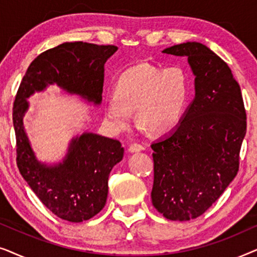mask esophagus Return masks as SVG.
Returning a JSON list of instances; mask_svg holds the SVG:
<instances>
[{"mask_svg": "<svg viewBox=\"0 0 257 257\" xmlns=\"http://www.w3.org/2000/svg\"><path fill=\"white\" fill-rule=\"evenodd\" d=\"M144 150H145V147H144L143 145H140V144H137V143L132 144V145L128 147V151L131 153H133V152H140V151H144Z\"/></svg>", "mask_w": 257, "mask_h": 257, "instance_id": "obj_1", "label": "esophagus"}]
</instances>
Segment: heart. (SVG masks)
<instances>
[{
    "label": "heart",
    "instance_id": "1",
    "mask_svg": "<svg viewBox=\"0 0 257 257\" xmlns=\"http://www.w3.org/2000/svg\"><path fill=\"white\" fill-rule=\"evenodd\" d=\"M189 97L188 77L180 66L140 63L126 69L105 100V115L117 130L130 126L132 111L144 128L166 133L180 124Z\"/></svg>",
    "mask_w": 257,
    "mask_h": 257
}]
</instances>
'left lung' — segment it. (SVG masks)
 Returning a JSON list of instances; mask_svg holds the SVG:
<instances>
[{"instance_id":"8db88e82","label":"left lung","mask_w":257,"mask_h":257,"mask_svg":"<svg viewBox=\"0 0 257 257\" xmlns=\"http://www.w3.org/2000/svg\"><path fill=\"white\" fill-rule=\"evenodd\" d=\"M163 52L187 56L195 98L177 128L151 145V198L166 219L188 221L202 215L236 177L247 114L229 66L206 45L187 42Z\"/></svg>"}]
</instances>
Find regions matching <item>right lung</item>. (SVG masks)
<instances>
[{"instance_id":"right-lung-1","label":"right lung","mask_w":257,"mask_h":257,"mask_svg":"<svg viewBox=\"0 0 257 257\" xmlns=\"http://www.w3.org/2000/svg\"><path fill=\"white\" fill-rule=\"evenodd\" d=\"M118 50L115 45L68 42L42 52L31 62L17 90L13 108L17 167L42 203L59 219L83 222L106 203L108 175L124 157L120 142L94 133L73 139L63 163H38L23 127L27 98L57 84L94 104L101 100L104 65Z\"/></svg>"}]
</instances>
